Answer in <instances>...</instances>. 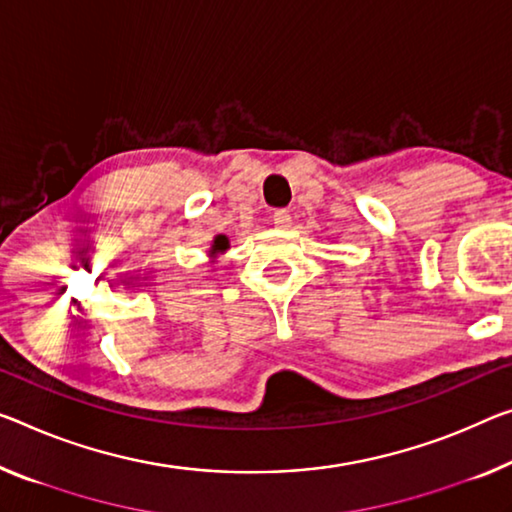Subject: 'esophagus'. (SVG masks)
Here are the masks:
<instances>
[{
    "label": "esophagus",
    "instance_id": "1",
    "mask_svg": "<svg viewBox=\"0 0 512 512\" xmlns=\"http://www.w3.org/2000/svg\"><path fill=\"white\" fill-rule=\"evenodd\" d=\"M272 222H274V226H277V229H288L293 219H290V212L288 210H277L272 215Z\"/></svg>",
    "mask_w": 512,
    "mask_h": 512
}]
</instances>
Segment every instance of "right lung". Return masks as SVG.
Here are the masks:
<instances>
[{
    "label": "right lung",
    "mask_w": 512,
    "mask_h": 512,
    "mask_svg": "<svg viewBox=\"0 0 512 512\" xmlns=\"http://www.w3.org/2000/svg\"><path fill=\"white\" fill-rule=\"evenodd\" d=\"M229 249V238L226 235H217L215 238V245H212V254H222V251Z\"/></svg>",
    "instance_id": "right-lung-1"
}]
</instances>
